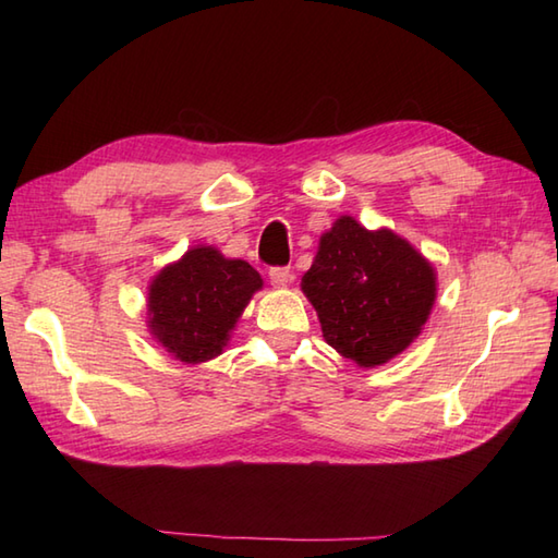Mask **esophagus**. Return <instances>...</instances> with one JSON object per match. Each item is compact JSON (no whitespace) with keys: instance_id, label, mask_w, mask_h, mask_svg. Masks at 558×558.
Wrapping results in <instances>:
<instances>
[{"instance_id":"esophagus-1","label":"esophagus","mask_w":558,"mask_h":558,"mask_svg":"<svg viewBox=\"0 0 558 558\" xmlns=\"http://www.w3.org/2000/svg\"><path fill=\"white\" fill-rule=\"evenodd\" d=\"M268 276H270L272 286H288V282L292 280V270L288 266H272L268 270Z\"/></svg>"}]
</instances>
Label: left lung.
<instances>
[{
    "label": "left lung",
    "mask_w": 558,
    "mask_h": 558,
    "mask_svg": "<svg viewBox=\"0 0 558 558\" xmlns=\"http://www.w3.org/2000/svg\"><path fill=\"white\" fill-rule=\"evenodd\" d=\"M302 290L328 345L360 366H378L420 336L436 298V276L402 236L369 232L342 216L322 236Z\"/></svg>",
    "instance_id": "left-lung-1"
}]
</instances>
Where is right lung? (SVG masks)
<instances>
[{
	"label": "right lung",
	"instance_id": "add662e5",
	"mask_svg": "<svg viewBox=\"0 0 558 558\" xmlns=\"http://www.w3.org/2000/svg\"><path fill=\"white\" fill-rule=\"evenodd\" d=\"M260 286L264 280L246 260L225 258L213 246H196L153 280L150 333L180 362L213 360Z\"/></svg>",
	"mask_w": 558,
	"mask_h": 558
}]
</instances>
